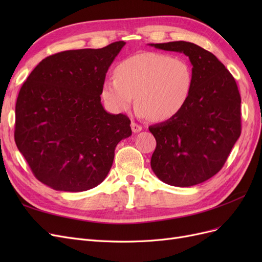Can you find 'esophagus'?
<instances>
[{"label": "esophagus", "instance_id": "34e87169", "mask_svg": "<svg viewBox=\"0 0 262 262\" xmlns=\"http://www.w3.org/2000/svg\"><path fill=\"white\" fill-rule=\"evenodd\" d=\"M131 129H132V131H133L134 133H138V132H140V131L142 130V126H141L140 124H138L137 122L132 121V122H131Z\"/></svg>", "mask_w": 262, "mask_h": 262}]
</instances>
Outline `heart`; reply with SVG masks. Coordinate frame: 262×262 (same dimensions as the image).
<instances>
[{"mask_svg": "<svg viewBox=\"0 0 262 262\" xmlns=\"http://www.w3.org/2000/svg\"><path fill=\"white\" fill-rule=\"evenodd\" d=\"M193 86V71L184 58L141 52L121 61L115 78L101 86V97L114 113L128 110L137 98V114L155 121L177 116L186 106Z\"/></svg>", "mask_w": 262, "mask_h": 262, "instance_id": "b5f03b06", "label": "heart"}]
</instances>
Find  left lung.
I'll return each instance as SVG.
<instances>
[{
  "instance_id": "1",
  "label": "left lung",
  "mask_w": 262,
  "mask_h": 262,
  "mask_svg": "<svg viewBox=\"0 0 262 262\" xmlns=\"http://www.w3.org/2000/svg\"><path fill=\"white\" fill-rule=\"evenodd\" d=\"M149 46L184 53L193 71L186 106L173 118L148 126L157 143L150 167L170 186L201 184L223 167L241 136L238 87L223 63L199 46L187 41Z\"/></svg>"
}]
</instances>
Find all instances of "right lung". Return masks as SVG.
Listing matches in <instances>:
<instances>
[{
	"instance_id": "obj_1",
	"label": "right lung",
	"mask_w": 262,
	"mask_h": 262,
	"mask_svg": "<svg viewBox=\"0 0 262 262\" xmlns=\"http://www.w3.org/2000/svg\"><path fill=\"white\" fill-rule=\"evenodd\" d=\"M124 45L50 55L23 84L15 142L42 184L81 192L107 177L117 144L132 134L130 119L107 113L100 101L107 71Z\"/></svg>"
}]
</instances>
